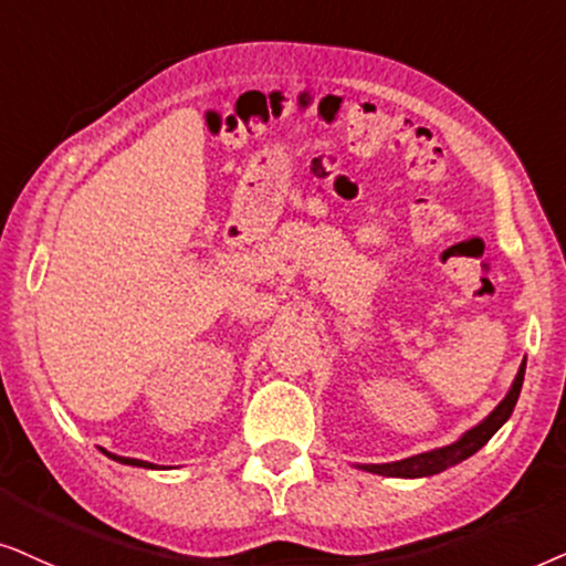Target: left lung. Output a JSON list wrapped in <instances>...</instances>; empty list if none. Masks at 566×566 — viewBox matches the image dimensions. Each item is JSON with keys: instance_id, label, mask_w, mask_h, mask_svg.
<instances>
[{"instance_id": "1", "label": "left lung", "mask_w": 566, "mask_h": 566, "mask_svg": "<svg viewBox=\"0 0 566 566\" xmlns=\"http://www.w3.org/2000/svg\"><path fill=\"white\" fill-rule=\"evenodd\" d=\"M523 375H525V359L523 365H520L515 380H512L507 396H504L502 401L479 421V424L465 429V432L458 437L455 442H450V446L424 450V453L401 458V461H394V463H354V465L361 471L378 473V476H394V479H424V476H434V473L448 471L450 465H458L461 461H465V458L476 453V450L484 448L494 437L496 429L510 419V413L517 403L520 388H523Z\"/></svg>"}]
</instances>
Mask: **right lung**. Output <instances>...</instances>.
I'll list each match as a JSON object with an SVG mask.
<instances>
[{"mask_svg": "<svg viewBox=\"0 0 566 566\" xmlns=\"http://www.w3.org/2000/svg\"><path fill=\"white\" fill-rule=\"evenodd\" d=\"M103 450V448H101ZM105 455L111 458V461H116V463H124V465H137V469H157L155 463H149V461H139V458H124V455H116V453H108V450H103Z\"/></svg>", "mask_w": 566, "mask_h": 566, "instance_id": "add662e5", "label": "right lung"}]
</instances>
